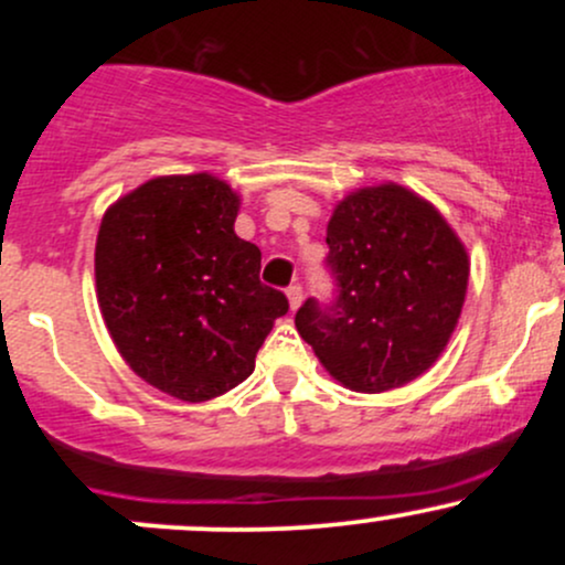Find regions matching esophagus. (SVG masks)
Listing matches in <instances>:
<instances>
[{"label":"esophagus","instance_id":"34e87169","mask_svg":"<svg viewBox=\"0 0 565 565\" xmlns=\"http://www.w3.org/2000/svg\"><path fill=\"white\" fill-rule=\"evenodd\" d=\"M287 300H289V308L297 310L302 305V287L300 284H291V287L287 289Z\"/></svg>","mask_w":565,"mask_h":565}]
</instances>
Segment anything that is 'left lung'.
<instances>
[{"instance_id":"8db88e82","label":"left lung","mask_w":565,"mask_h":565,"mask_svg":"<svg viewBox=\"0 0 565 565\" xmlns=\"http://www.w3.org/2000/svg\"><path fill=\"white\" fill-rule=\"evenodd\" d=\"M337 300H308L295 327L321 366L355 393H382L427 372L449 345L468 249L430 201L382 183L348 193L327 225Z\"/></svg>"}]
</instances>
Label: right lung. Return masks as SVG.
Listing matches in <instances>:
<instances>
[{
	"label": "right lung",
	"mask_w": 565,
	"mask_h": 565,
	"mask_svg": "<svg viewBox=\"0 0 565 565\" xmlns=\"http://www.w3.org/2000/svg\"><path fill=\"white\" fill-rule=\"evenodd\" d=\"M238 206L215 174H161L116 199L97 231V305L116 350L188 404L242 385L289 310L260 284V249L233 231Z\"/></svg>",
	"instance_id": "obj_1"
}]
</instances>
